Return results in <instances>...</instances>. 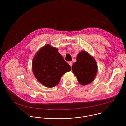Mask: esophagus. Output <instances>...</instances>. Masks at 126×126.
<instances>
[{"label":"esophagus","mask_w":126,"mask_h":126,"mask_svg":"<svg viewBox=\"0 0 126 126\" xmlns=\"http://www.w3.org/2000/svg\"><path fill=\"white\" fill-rule=\"evenodd\" d=\"M68 63H69V64L70 65V66L71 67H72V64H73V62H72V61H70V62H68Z\"/></svg>","instance_id":"1"}]
</instances>
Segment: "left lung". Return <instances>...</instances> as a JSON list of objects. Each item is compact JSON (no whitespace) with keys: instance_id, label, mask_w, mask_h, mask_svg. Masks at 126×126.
<instances>
[{"instance_id":"8db88e82","label":"left lung","mask_w":126,"mask_h":126,"mask_svg":"<svg viewBox=\"0 0 126 126\" xmlns=\"http://www.w3.org/2000/svg\"><path fill=\"white\" fill-rule=\"evenodd\" d=\"M72 69L79 83L83 85L94 80L98 69L95 59L86 51L78 54L76 62L73 64Z\"/></svg>"}]
</instances>
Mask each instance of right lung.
<instances>
[{
  "mask_svg": "<svg viewBox=\"0 0 126 126\" xmlns=\"http://www.w3.org/2000/svg\"><path fill=\"white\" fill-rule=\"evenodd\" d=\"M32 70L41 84L51 88L58 84L61 76L71 71V68L57 49L47 44L41 48L34 57Z\"/></svg>",
  "mask_w": 126,
  "mask_h": 126,
  "instance_id": "add662e5",
  "label": "right lung"
}]
</instances>
